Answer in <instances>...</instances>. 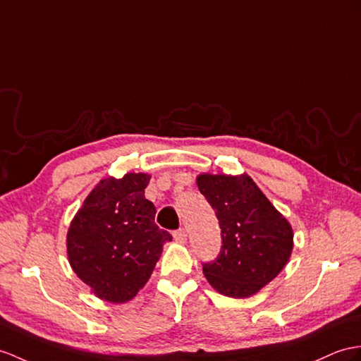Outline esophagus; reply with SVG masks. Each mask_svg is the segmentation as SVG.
I'll use <instances>...</instances> for the list:
<instances>
[{
  "label": "esophagus",
  "mask_w": 361,
  "mask_h": 361,
  "mask_svg": "<svg viewBox=\"0 0 361 361\" xmlns=\"http://www.w3.org/2000/svg\"><path fill=\"white\" fill-rule=\"evenodd\" d=\"M173 237H174V240L176 242H179V243H185L187 242V237H188V234H187V231L183 230V228H180V230H178V231H174L173 233Z\"/></svg>",
  "instance_id": "obj_1"
}]
</instances>
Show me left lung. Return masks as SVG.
<instances>
[{"instance_id": "obj_1", "label": "left lung", "mask_w": 361, "mask_h": 361, "mask_svg": "<svg viewBox=\"0 0 361 361\" xmlns=\"http://www.w3.org/2000/svg\"><path fill=\"white\" fill-rule=\"evenodd\" d=\"M196 182L222 230L221 254L204 263L208 283L233 298L257 294L291 257L293 226L248 174L202 173Z\"/></svg>"}]
</instances>
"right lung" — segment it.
Segmentation results:
<instances>
[{
	"label": "right lung",
	"instance_id": "add662e5",
	"mask_svg": "<svg viewBox=\"0 0 361 361\" xmlns=\"http://www.w3.org/2000/svg\"><path fill=\"white\" fill-rule=\"evenodd\" d=\"M147 173L102 179L67 231V256L75 274L101 300L126 303L150 279L171 234L154 224L156 208L145 199Z\"/></svg>",
	"mask_w": 361,
	"mask_h": 361
}]
</instances>
